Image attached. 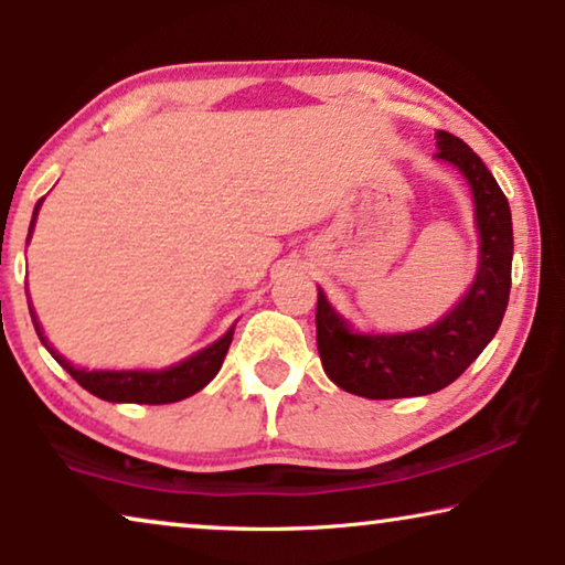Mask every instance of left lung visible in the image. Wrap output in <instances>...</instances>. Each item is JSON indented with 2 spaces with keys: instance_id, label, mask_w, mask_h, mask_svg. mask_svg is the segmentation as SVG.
I'll use <instances>...</instances> for the list:
<instances>
[{
  "instance_id": "obj_1",
  "label": "left lung",
  "mask_w": 565,
  "mask_h": 565,
  "mask_svg": "<svg viewBox=\"0 0 565 565\" xmlns=\"http://www.w3.org/2000/svg\"><path fill=\"white\" fill-rule=\"evenodd\" d=\"M437 159L450 161L473 190L481 236L478 275L445 319L406 334H358L319 290L316 344L329 381L362 398H408L443 391L466 373L504 319L512 288V211L481 157L447 130H437Z\"/></svg>"
}]
</instances>
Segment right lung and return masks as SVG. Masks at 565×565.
<instances>
[{
    "mask_svg": "<svg viewBox=\"0 0 565 565\" xmlns=\"http://www.w3.org/2000/svg\"><path fill=\"white\" fill-rule=\"evenodd\" d=\"M41 203L43 200H38L33 221H30V234H33V223ZM30 316H33V327L38 331V337H41L43 347L56 358L58 365L64 367L84 391H89L92 396L103 401H113V404H174V401H182L192 396V393L203 391L205 385L218 375L223 358H226L231 347V339H234V329H228L218 342H213L211 347H205V350L192 354V358L182 360L180 365L164 370H82L74 367L66 358H61V354L49 344V339L43 337L41 323L35 319L33 308H30Z\"/></svg>",
    "mask_w": 565,
    "mask_h": 565,
    "instance_id": "right-lung-1",
    "label": "right lung"
}]
</instances>
